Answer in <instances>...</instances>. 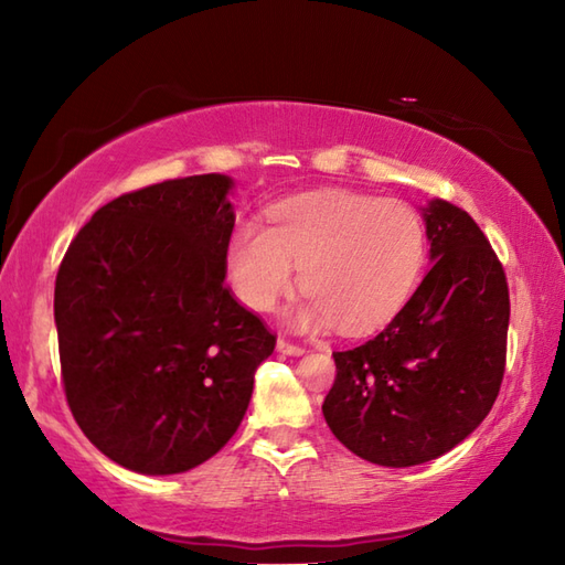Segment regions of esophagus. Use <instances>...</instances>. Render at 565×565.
<instances>
[{
  "label": "esophagus",
  "mask_w": 565,
  "mask_h": 565,
  "mask_svg": "<svg viewBox=\"0 0 565 565\" xmlns=\"http://www.w3.org/2000/svg\"><path fill=\"white\" fill-rule=\"evenodd\" d=\"M276 350H279L281 354H289V356H301V354H306V350L301 344H291V342H286V340H276Z\"/></svg>",
  "instance_id": "34e87169"
}]
</instances>
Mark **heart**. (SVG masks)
I'll return each mask as SVG.
<instances>
[{
  "mask_svg": "<svg viewBox=\"0 0 565 565\" xmlns=\"http://www.w3.org/2000/svg\"><path fill=\"white\" fill-rule=\"evenodd\" d=\"M427 257V231L401 201L352 191H320L279 203L269 231L243 223L227 247V279L252 310H271L301 269L308 294L286 320L303 332L338 322L366 334L411 298Z\"/></svg>",
  "mask_w": 565,
  "mask_h": 565,
  "instance_id": "heart-1",
  "label": "heart"
}]
</instances>
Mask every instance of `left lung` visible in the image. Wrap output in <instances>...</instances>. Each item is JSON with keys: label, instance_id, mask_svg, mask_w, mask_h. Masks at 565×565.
<instances>
[{"label": "left lung", "instance_id": "1", "mask_svg": "<svg viewBox=\"0 0 565 565\" xmlns=\"http://www.w3.org/2000/svg\"><path fill=\"white\" fill-rule=\"evenodd\" d=\"M431 267L374 340L332 352L322 415L352 454L405 468L451 451L493 407L510 326L502 264L476 221L449 201L423 209Z\"/></svg>", "mask_w": 565, "mask_h": 565}]
</instances>
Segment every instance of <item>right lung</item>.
Segmentation results:
<instances>
[{"mask_svg":"<svg viewBox=\"0 0 565 565\" xmlns=\"http://www.w3.org/2000/svg\"><path fill=\"white\" fill-rule=\"evenodd\" d=\"M233 179L196 174L106 203L55 279L72 415L104 456L184 473L235 435L276 338L225 286Z\"/></svg>","mask_w":565,"mask_h":565,"instance_id":"right-lung-1","label":"right lung"}]
</instances>
